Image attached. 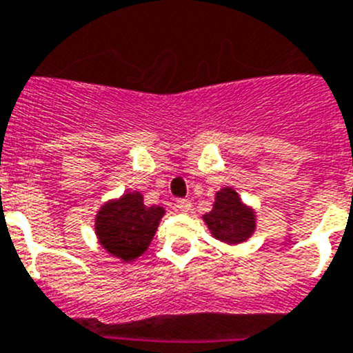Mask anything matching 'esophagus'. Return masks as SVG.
Returning a JSON list of instances; mask_svg holds the SVG:
<instances>
[{
    "mask_svg": "<svg viewBox=\"0 0 353 353\" xmlns=\"http://www.w3.org/2000/svg\"><path fill=\"white\" fill-rule=\"evenodd\" d=\"M176 206H177V210L181 211V213H188L190 208H192V204H190L188 199H177Z\"/></svg>",
    "mask_w": 353,
    "mask_h": 353,
    "instance_id": "34e87169",
    "label": "esophagus"
}]
</instances>
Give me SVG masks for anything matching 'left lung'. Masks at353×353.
I'll use <instances>...</instances> for the list:
<instances>
[{"instance_id":"obj_1","label":"left lung","mask_w":353,"mask_h":353,"mask_svg":"<svg viewBox=\"0 0 353 353\" xmlns=\"http://www.w3.org/2000/svg\"><path fill=\"white\" fill-rule=\"evenodd\" d=\"M211 234L223 243H240L256 229L254 211L240 201L232 188H223L216 194L214 206L204 214Z\"/></svg>"}]
</instances>
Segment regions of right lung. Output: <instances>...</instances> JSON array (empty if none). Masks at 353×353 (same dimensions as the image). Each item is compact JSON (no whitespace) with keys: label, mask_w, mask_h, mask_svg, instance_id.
Returning a JSON list of instances; mask_svg holds the SVG:
<instances>
[{"label":"right lung","mask_w":353,"mask_h":353,"mask_svg":"<svg viewBox=\"0 0 353 353\" xmlns=\"http://www.w3.org/2000/svg\"><path fill=\"white\" fill-rule=\"evenodd\" d=\"M165 210L147 208L139 192H128L119 201L104 204L97 213L96 232L112 256L133 261L151 243Z\"/></svg>","instance_id":"1"}]
</instances>
